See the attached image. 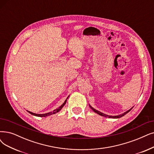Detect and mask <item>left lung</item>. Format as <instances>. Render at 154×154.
<instances>
[{
	"label": "left lung",
	"instance_id": "1",
	"mask_svg": "<svg viewBox=\"0 0 154 154\" xmlns=\"http://www.w3.org/2000/svg\"><path fill=\"white\" fill-rule=\"evenodd\" d=\"M90 108H91L92 110H93L95 112H96L97 114H99V115H100V116H103V117H106V118H121V117L124 116L125 114H126L127 113H128L129 112H130V110L132 109V108H133V107H132V108H131L130 110H127L126 112H124L123 114H120V115H118V116H108V115H107V114H103V113H102V112H100V111H98V110H96V109H94V108L92 107L91 106H90Z\"/></svg>",
	"mask_w": 154,
	"mask_h": 154
}]
</instances>
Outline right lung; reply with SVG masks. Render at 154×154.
<instances>
[{
	"label": "right lung",
	"instance_id": "add662e5",
	"mask_svg": "<svg viewBox=\"0 0 154 154\" xmlns=\"http://www.w3.org/2000/svg\"><path fill=\"white\" fill-rule=\"evenodd\" d=\"M68 98V97H67ZM67 99L64 101V102L62 104V105H61L59 108H57V109H55L54 110H53V111H52V112H48V113H45V114H35V113H33V112H30V111H27L29 113V114H32V115H33V116H38V117H47V116H51V115H52V114H56V113H57V112H58L59 111H60V110L62 109V108L64 107V106L66 104V101H67Z\"/></svg>",
	"mask_w": 154,
	"mask_h": 154
}]
</instances>
